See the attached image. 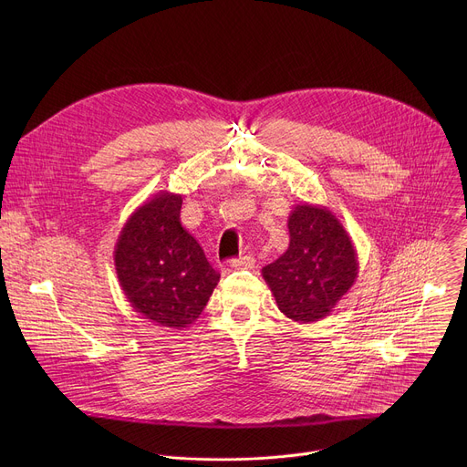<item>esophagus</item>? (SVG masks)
Segmentation results:
<instances>
[{"label":"esophagus","instance_id":"34e87169","mask_svg":"<svg viewBox=\"0 0 467 467\" xmlns=\"http://www.w3.org/2000/svg\"><path fill=\"white\" fill-rule=\"evenodd\" d=\"M231 268H234V270H251V268H254V258L249 256V254L240 256V258H233Z\"/></svg>","mask_w":467,"mask_h":467}]
</instances>
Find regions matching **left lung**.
Segmentation results:
<instances>
[{"instance_id":"8db88e82","label":"left lung","mask_w":467,"mask_h":467,"mask_svg":"<svg viewBox=\"0 0 467 467\" xmlns=\"http://www.w3.org/2000/svg\"><path fill=\"white\" fill-rule=\"evenodd\" d=\"M290 245L262 277L279 310L297 321L327 317L358 277L351 236L327 207L299 203L288 216Z\"/></svg>"}]
</instances>
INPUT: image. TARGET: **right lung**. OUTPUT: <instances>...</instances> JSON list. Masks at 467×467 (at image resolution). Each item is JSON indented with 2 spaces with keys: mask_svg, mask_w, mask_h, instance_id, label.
I'll return each instance as SVG.
<instances>
[{
  "mask_svg": "<svg viewBox=\"0 0 467 467\" xmlns=\"http://www.w3.org/2000/svg\"><path fill=\"white\" fill-rule=\"evenodd\" d=\"M182 197L159 192L129 216L114 245V268L130 306L159 327H190L220 274L181 225Z\"/></svg>",
  "mask_w": 467,
  "mask_h": 467,
  "instance_id": "add662e5",
  "label": "right lung"
}]
</instances>
